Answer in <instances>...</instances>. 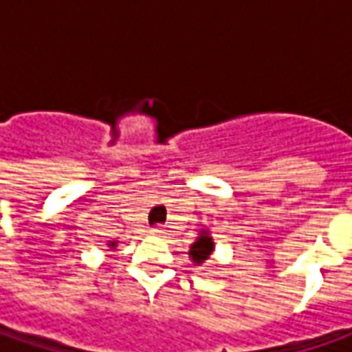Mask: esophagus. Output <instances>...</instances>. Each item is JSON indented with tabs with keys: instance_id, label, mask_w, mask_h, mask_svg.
Instances as JSON below:
<instances>
[{
	"instance_id": "obj_1",
	"label": "esophagus",
	"mask_w": 352,
	"mask_h": 352,
	"mask_svg": "<svg viewBox=\"0 0 352 352\" xmlns=\"http://www.w3.org/2000/svg\"><path fill=\"white\" fill-rule=\"evenodd\" d=\"M151 233H153V235H164L166 231H164V227L156 225V227H153V229H151Z\"/></svg>"
}]
</instances>
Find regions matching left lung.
I'll return each instance as SVG.
<instances>
[{"label":"left lung","instance_id":"8db88e82","mask_svg":"<svg viewBox=\"0 0 352 352\" xmlns=\"http://www.w3.org/2000/svg\"><path fill=\"white\" fill-rule=\"evenodd\" d=\"M190 250H192L190 254H192V261H194V263L201 264L204 261H208V256L213 252V241H211V236L201 235L196 243L190 247Z\"/></svg>","mask_w":352,"mask_h":352}]
</instances>
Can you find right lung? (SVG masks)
Returning <instances> with one entry per match:
<instances>
[{
    "mask_svg": "<svg viewBox=\"0 0 352 352\" xmlns=\"http://www.w3.org/2000/svg\"><path fill=\"white\" fill-rule=\"evenodd\" d=\"M111 247H116V245H111Z\"/></svg>",
    "mask_w": 352,
    "mask_h": 352,
    "instance_id": "obj_1",
    "label": "right lung"
}]
</instances>
